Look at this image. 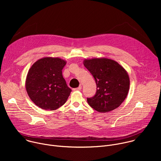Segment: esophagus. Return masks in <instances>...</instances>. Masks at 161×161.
<instances>
[{"instance_id":"34e87169","label":"esophagus","mask_w":161,"mask_h":161,"mask_svg":"<svg viewBox=\"0 0 161 161\" xmlns=\"http://www.w3.org/2000/svg\"><path fill=\"white\" fill-rule=\"evenodd\" d=\"M81 90V86H78V88H73V90H74V91H78V90Z\"/></svg>"}]
</instances>
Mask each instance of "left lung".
I'll return each mask as SVG.
<instances>
[{"instance_id": "obj_1", "label": "left lung", "mask_w": 161, "mask_h": 161, "mask_svg": "<svg viewBox=\"0 0 161 161\" xmlns=\"http://www.w3.org/2000/svg\"><path fill=\"white\" fill-rule=\"evenodd\" d=\"M83 65L94 76L96 95L87 98L88 104L100 113L117 108L126 98L130 86L129 75L117 62L106 58L85 59Z\"/></svg>"}]
</instances>
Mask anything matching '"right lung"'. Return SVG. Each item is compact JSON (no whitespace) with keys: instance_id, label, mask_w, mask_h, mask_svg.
Listing matches in <instances>:
<instances>
[{"instance_id":"right-lung-1","label":"right lung","mask_w":161,"mask_h":161,"mask_svg":"<svg viewBox=\"0 0 161 161\" xmlns=\"http://www.w3.org/2000/svg\"><path fill=\"white\" fill-rule=\"evenodd\" d=\"M66 61L58 57H44L29 69L25 81L27 92L32 101L46 110H55L64 105L71 89L63 78Z\"/></svg>"}]
</instances>
